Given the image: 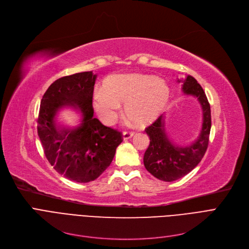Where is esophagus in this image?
Masks as SVG:
<instances>
[{
    "mask_svg": "<svg viewBox=\"0 0 249 249\" xmlns=\"http://www.w3.org/2000/svg\"><path fill=\"white\" fill-rule=\"evenodd\" d=\"M134 135V131H124L123 132V139L127 140L129 138H131Z\"/></svg>",
    "mask_w": 249,
    "mask_h": 249,
    "instance_id": "1",
    "label": "esophagus"
}]
</instances>
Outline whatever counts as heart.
Listing matches in <instances>:
<instances>
[{
    "label": "heart",
    "instance_id": "b5f03b06",
    "mask_svg": "<svg viewBox=\"0 0 249 249\" xmlns=\"http://www.w3.org/2000/svg\"><path fill=\"white\" fill-rule=\"evenodd\" d=\"M169 89L160 77L148 74L130 73L109 77L104 89L95 94L94 105L103 122L112 124L125 103L126 116L138 125H145L163 110Z\"/></svg>",
    "mask_w": 249,
    "mask_h": 249
}]
</instances>
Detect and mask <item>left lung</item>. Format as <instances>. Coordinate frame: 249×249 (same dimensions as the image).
<instances>
[{
  "mask_svg": "<svg viewBox=\"0 0 249 249\" xmlns=\"http://www.w3.org/2000/svg\"><path fill=\"white\" fill-rule=\"evenodd\" d=\"M184 93L197 97L203 109V127L198 140L188 147L175 146L169 141L163 125L162 115L145 128L150 138L143 162L147 171L156 178L174 181L188 175L199 164L209 145L211 130V109L205 91L191 75L184 81Z\"/></svg>",
  "mask_w": 249,
  "mask_h": 249,
  "instance_id": "obj_1",
  "label": "left lung"
}]
</instances>
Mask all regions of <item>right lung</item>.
I'll list each match as a JSON object with an SVG mask.
<instances>
[{
  "label": "right lung",
  "mask_w": 249,
  "mask_h": 249,
  "mask_svg": "<svg viewBox=\"0 0 249 249\" xmlns=\"http://www.w3.org/2000/svg\"><path fill=\"white\" fill-rule=\"evenodd\" d=\"M95 81L91 71L58 78L43 95L38 115L37 132L47 160L58 174L76 182L99 178L123 141L121 131L94 118ZM64 104L78 107L84 116L82 125L71 132L57 129L53 121L56 111Z\"/></svg>",
  "instance_id": "1"
}]
</instances>
